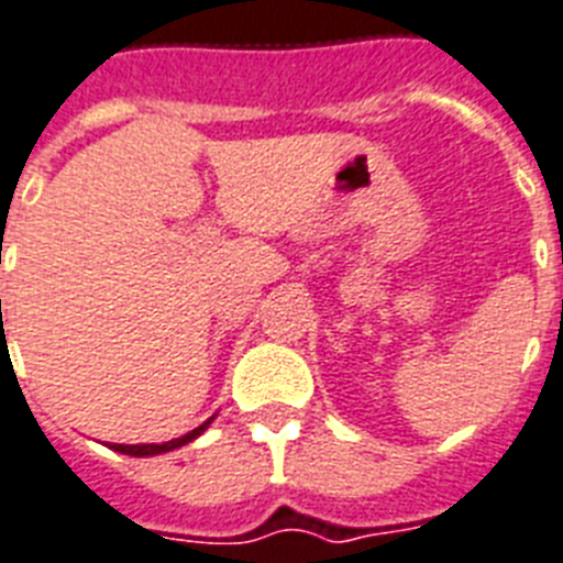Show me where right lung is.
<instances>
[{"label": "right lung", "mask_w": 563, "mask_h": 563, "mask_svg": "<svg viewBox=\"0 0 563 563\" xmlns=\"http://www.w3.org/2000/svg\"><path fill=\"white\" fill-rule=\"evenodd\" d=\"M210 422H213V419H208V422H202L190 433H185V437H178V440H170V442H150V445H109V448H115V451H121V454H130V456H155V454H164V451H173V448L187 445V442H194Z\"/></svg>", "instance_id": "1"}]
</instances>
